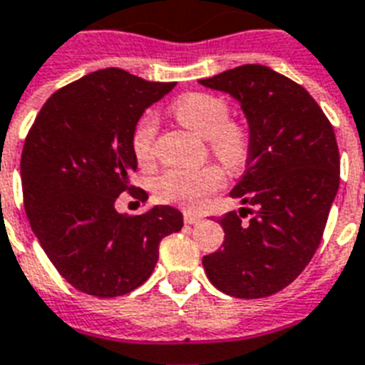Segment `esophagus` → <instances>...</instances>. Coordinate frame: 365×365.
Here are the masks:
<instances>
[{
	"mask_svg": "<svg viewBox=\"0 0 365 365\" xmlns=\"http://www.w3.org/2000/svg\"><path fill=\"white\" fill-rule=\"evenodd\" d=\"M202 221V217L200 215H194V213H185V222L186 225H196V222Z\"/></svg>",
	"mask_w": 365,
	"mask_h": 365,
	"instance_id": "esophagus-1",
	"label": "esophagus"
}]
</instances>
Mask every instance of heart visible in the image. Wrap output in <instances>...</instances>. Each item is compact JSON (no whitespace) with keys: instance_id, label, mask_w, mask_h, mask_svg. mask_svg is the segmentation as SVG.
<instances>
[{"instance_id":"b5f03b06","label":"heart","mask_w":365,"mask_h":365,"mask_svg":"<svg viewBox=\"0 0 365 365\" xmlns=\"http://www.w3.org/2000/svg\"><path fill=\"white\" fill-rule=\"evenodd\" d=\"M173 114L180 123L207 138L209 150L228 168H240L250 154V131L244 123L228 120V104L207 93H190L173 104ZM156 118L148 112L135 125L131 137L133 154L138 163L154 162ZM225 185V173L217 165L202 169H169L154 182L158 200L196 211L209 194Z\"/></svg>"}]
</instances>
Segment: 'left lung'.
<instances>
[{"mask_svg":"<svg viewBox=\"0 0 365 365\" xmlns=\"http://www.w3.org/2000/svg\"><path fill=\"white\" fill-rule=\"evenodd\" d=\"M203 87L236 98L250 125L245 173L230 196L255 205L221 217L222 250L203 257L209 282L238 299L274 295L303 272L322 242L339 190L335 133L309 91L262 64H244Z\"/></svg>","mask_w":365,"mask_h":365,"instance_id":"8db88e82","label":"left lung"}]
</instances>
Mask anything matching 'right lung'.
Wrapping results in <instances>:
<instances>
[{
	"label": "right lung",
	"instance_id": "add662e5",
	"mask_svg": "<svg viewBox=\"0 0 365 365\" xmlns=\"http://www.w3.org/2000/svg\"><path fill=\"white\" fill-rule=\"evenodd\" d=\"M173 87L120 68L98 70L53 93L28 133L21 158L28 221L58 274L87 295L137 289L156 267L162 238L182 228L171 205L115 211L118 196L133 190L135 125Z\"/></svg>",
	"mask_w": 365,
	"mask_h": 365
}]
</instances>
